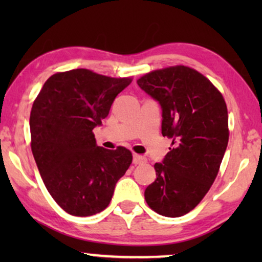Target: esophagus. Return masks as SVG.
I'll return each instance as SVG.
<instances>
[{"label": "esophagus", "mask_w": 262, "mask_h": 262, "mask_svg": "<svg viewBox=\"0 0 262 262\" xmlns=\"http://www.w3.org/2000/svg\"><path fill=\"white\" fill-rule=\"evenodd\" d=\"M145 161H146V159L144 156H141V155H137V154H135L132 162H134V164H142V163H145Z\"/></svg>", "instance_id": "obj_1"}]
</instances>
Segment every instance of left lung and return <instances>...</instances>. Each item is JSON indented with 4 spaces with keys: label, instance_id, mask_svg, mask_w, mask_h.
Here are the masks:
<instances>
[{
    "label": "left lung",
    "instance_id": "8db88e82",
    "mask_svg": "<svg viewBox=\"0 0 262 262\" xmlns=\"http://www.w3.org/2000/svg\"><path fill=\"white\" fill-rule=\"evenodd\" d=\"M137 84L160 103L162 135L173 145L154 166L156 180L145 188V200L162 216H184L218 174L229 141L227 105L205 76L184 66L151 71Z\"/></svg>",
    "mask_w": 262,
    "mask_h": 262
}]
</instances>
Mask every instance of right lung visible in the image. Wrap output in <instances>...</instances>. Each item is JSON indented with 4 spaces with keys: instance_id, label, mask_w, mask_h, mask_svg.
<instances>
[{
    "instance_id": "1",
    "label": "right lung",
    "mask_w": 262,
    "mask_h": 262,
    "mask_svg": "<svg viewBox=\"0 0 262 262\" xmlns=\"http://www.w3.org/2000/svg\"><path fill=\"white\" fill-rule=\"evenodd\" d=\"M131 78H112L87 69L52 75L33 102L31 146L45 187L73 216L105 210L132 162L130 150L96 145L93 128Z\"/></svg>"
}]
</instances>
